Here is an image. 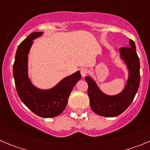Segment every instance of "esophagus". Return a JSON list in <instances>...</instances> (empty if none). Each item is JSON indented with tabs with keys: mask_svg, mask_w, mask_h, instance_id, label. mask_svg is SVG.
<instances>
[{
	"mask_svg": "<svg viewBox=\"0 0 150 150\" xmlns=\"http://www.w3.org/2000/svg\"><path fill=\"white\" fill-rule=\"evenodd\" d=\"M88 73V69L86 68H81V74L82 77H85Z\"/></svg>",
	"mask_w": 150,
	"mask_h": 150,
	"instance_id": "esophagus-1",
	"label": "esophagus"
}]
</instances>
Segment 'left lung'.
I'll list each match as a JSON object with an SVG mask.
<instances>
[{"mask_svg":"<svg viewBox=\"0 0 150 150\" xmlns=\"http://www.w3.org/2000/svg\"><path fill=\"white\" fill-rule=\"evenodd\" d=\"M130 47H122L119 50L120 59L124 62L128 71L125 88L121 92L109 95L103 92L94 78H85L88 86V95L90 106L95 114L105 117H115L129 107L134 99L140 83V62L136 53V45L129 41Z\"/></svg>","mask_w":150,"mask_h":150,"instance_id":"left-lung-1","label":"left lung"}]
</instances>
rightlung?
Returning a JSON list of instances; mask_svg holds the SVG:
<instances>
[{
  "label": "right lung",
  "mask_w": 150,
  "mask_h": 150,
  "mask_svg": "<svg viewBox=\"0 0 150 150\" xmlns=\"http://www.w3.org/2000/svg\"><path fill=\"white\" fill-rule=\"evenodd\" d=\"M44 32H33L18 46L13 65L16 89L21 101L39 117L51 118L64 110L70 93L81 78L80 71L61 80L50 88H40L32 83L28 75V54L33 40Z\"/></svg>",
  "instance_id": "obj_1"
}]
</instances>
